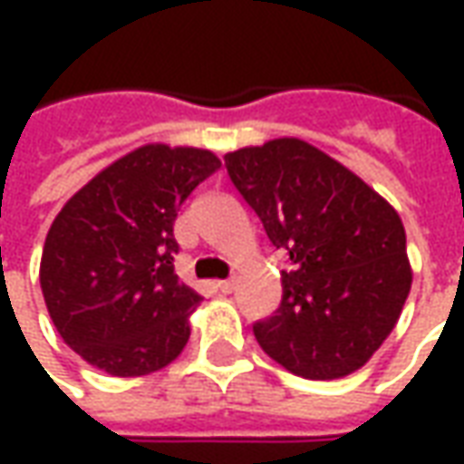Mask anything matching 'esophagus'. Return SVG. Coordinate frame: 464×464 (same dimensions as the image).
<instances>
[{
  "mask_svg": "<svg viewBox=\"0 0 464 464\" xmlns=\"http://www.w3.org/2000/svg\"><path fill=\"white\" fill-rule=\"evenodd\" d=\"M216 288L221 293H233V288H236V281H218L216 283Z\"/></svg>",
  "mask_w": 464,
  "mask_h": 464,
  "instance_id": "1",
  "label": "esophagus"
}]
</instances>
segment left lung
<instances>
[{
	"label": "left lung",
	"mask_w": 464,
	"mask_h": 464,
	"mask_svg": "<svg viewBox=\"0 0 464 464\" xmlns=\"http://www.w3.org/2000/svg\"><path fill=\"white\" fill-rule=\"evenodd\" d=\"M233 186L288 251L281 308L253 325L278 365L308 380L362 368L395 328L412 283L398 211L301 139L226 153Z\"/></svg>",
	"instance_id": "left-lung-1"
}]
</instances>
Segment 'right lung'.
Listing matches in <instances>:
<instances>
[{
    "instance_id": "1",
    "label": "right lung",
    "mask_w": 464,
    "mask_h": 464,
    "mask_svg": "<svg viewBox=\"0 0 464 464\" xmlns=\"http://www.w3.org/2000/svg\"><path fill=\"white\" fill-rule=\"evenodd\" d=\"M221 169L193 146L146 143L99 171L46 233L39 283L69 348L116 378L166 368L188 343L201 295L179 281L173 221Z\"/></svg>"
}]
</instances>
